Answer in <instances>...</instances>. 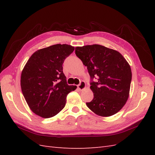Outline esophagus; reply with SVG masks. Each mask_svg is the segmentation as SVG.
I'll return each mask as SVG.
<instances>
[{"instance_id":"esophagus-1","label":"esophagus","mask_w":155,"mask_h":155,"mask_svg":"<svg viewBox=\"0 0 155 155\" xmlns=\"http://www.w3.org/2000/svg\"><path fill=\"white\" fill-rule=\"evenodd\" d=\"M77 87L80 91L83 90L84 88H86V83H85L84 81H81V83L77 86Z\"/></svg>"}]
</instances>
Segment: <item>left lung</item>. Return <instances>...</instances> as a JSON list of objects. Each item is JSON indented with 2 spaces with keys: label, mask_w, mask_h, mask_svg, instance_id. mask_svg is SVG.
<instances>
[{
  "label": "left lung",
  "mask_w": 155,
  "mask_h": 155,
  "mask_svg": "<svg viewBox=\"0 0 155 155\" xmlns=\"http://www.w3.org/2000/svg\"><path fill=\"white\" fill-rule=\"evenodd\" d=\"M75 54L87 67L91 79L94 97L87 106L101 117L118 113L128 100L132 79L126 59L118 51L99 45L77 47Z\"/></svg>",
  "instance_id": "left-lung-1"
}]
</instances>
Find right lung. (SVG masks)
Here are the masks:
<instances>
[{
    "label": "right lung",
    "mask_w": 155,
    "mask_h": 155,
    "mask_svg": "<svg viewBox=\"0 0 155 155\" xmlns=\"http://www.w3.org/2000/svg\"><path fill=\"white\" fill-rule=\"evenodd\" d=\"M74 50L68 45H54L32 54L22 71L21 86L31 110L42 118L55 116L66 104L67 96L77 87L68 85L62 64Z\"/></svg>",
    "instance_id": "add662e5"
}]
</instances>
